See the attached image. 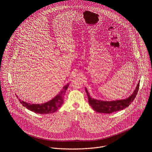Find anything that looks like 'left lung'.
Returning a JSON list of instances; mask_svg holds the SVG:
<instances>
[{"instance_id":"1","label":"left lung","mask_w":152,"mask_h":152,"mask_svg":"<svg viewBox=\"0 0 152 152\" xmlns=\"http://www.w3.org/2000/svg\"><path fill=\"white\" fill-rule=\"evenodd\" d=\"M140 82H138L136 88L134 92L132 93L129 97L120 100H102L100 99H94L89 94L86 88H85V91L86 92V94L88 96V102L90 106L93 107V109L97 113H104V114H111L114 112L121 111L127 107H128L134 100L138 91Z\"/></svg>"}]
</instances>
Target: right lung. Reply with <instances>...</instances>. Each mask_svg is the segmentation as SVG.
<instances>
[{
    "instance_id": "right-lung-1",
    "label": "right lung",
    "mask_w": 152,
    "mask_h": 152,
    "mask_svg": "<svg viewBox=\"0 0 152 152\" xmlns=\"http://www.w3.org/2000/svg\"><path fill=\"white\" fill-rule=\"evenodd\" d=\"M69 83H67L63 86L62 90L52 100L41 104H34L28 103L23 100H21L17 95V97L19 99L20 103L28 110L35 113L46 114L55 113L59 108L62 106L64 102V95L67 90Z\"/></svg>"
}]
</instances>
